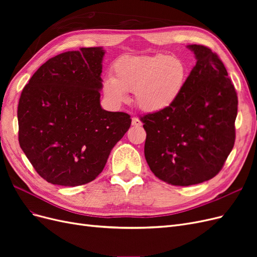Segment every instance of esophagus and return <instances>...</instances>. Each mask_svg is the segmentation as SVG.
Segmentation results:
<instances>
[{"mask_svg":"<svg viewBox=\"0 0 257 257\" xmlns=\"http://www.w3.org/2000/svg\"><path fill=\"white\" fill-rule=\"evenodd\" d=\"M132 125L136 126V127L142 126V121L139 120L137 116H133V118H132Z\"/></svg>","mask_w":257,"mask_h":257,"instance_id":"34e87169","label":"esophagus"}]
</instances>
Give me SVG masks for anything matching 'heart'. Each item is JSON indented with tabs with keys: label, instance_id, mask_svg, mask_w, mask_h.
I'll use <instances>...</instances> for the list:
<instances>
[{
	"label": "heart",
	"instance_id": "1",
	"mask_svg": "<svg viewBox=\"0 0 257 257\" xmlns=\"http://www.w3.org/2000/svg\"><path fill=\"white\" fill-rule=\"evenodd\" d=\"M188 78L183 62L167 54L123 56L112 65V77L104 80L103 91L114 104L134 92L135 104L145 112L157 113L172 107L182 94Z\"/></svg>",
	"mask_w": 257,
	"mask_h": 257
}]
</instances>
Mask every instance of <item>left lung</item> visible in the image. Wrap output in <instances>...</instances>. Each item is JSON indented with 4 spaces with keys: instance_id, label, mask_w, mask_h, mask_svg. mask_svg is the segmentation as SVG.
I'll return each mask as SVG.
<instances>
[{
    "instance_id": "1",
    "label": "left lung",
    "mask_w": 257,
    "mask_h": 257,
    "mask_svg": "<svg viewBox=\"0 0 257 257\" xmlns=\"http://www.w3.org/2000/svg\"><path fill=\"white\" fill-rule=\"evenodd\" d=\"M188 48L197 62L180 97L168 109L141 118L151 172L179 186L219 174L235 144L238 107L235 87L217 54L203 45Z\"/></svg>"
}]
</instances>
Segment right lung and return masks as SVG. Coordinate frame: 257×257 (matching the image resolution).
<instances>
[{"mask_svg":"<svg viewBox=\"0 0 257 257\" xmlns=\"http://www.w3.org/2000/svg\"><path fill=\"white\" fill-rule=\"evenodd\" d=\"M104 54L102 47L58 54L21 92L19 144L49 183L77 186L94 180L131 126L130 114L100 106Z\"/></svg>","mask_w":257,"mask_h":257,"instance_id":"right-lung-1","label":"right lung"}]
</instances>
